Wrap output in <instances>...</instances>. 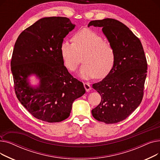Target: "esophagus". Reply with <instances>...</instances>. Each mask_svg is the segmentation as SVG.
I'll return each instance as SVG.
<instances>
[{"label":"esophagus","instance_id":"obj_1","mask_svg":"<svg viewBox=\"0 0 160 160\" xmlns=\"http://www.w3.org/2000/svg\"><path fill=\"white\" fill-rule=\"evenodd\" d=\"M83 86H84V88L86 89V91L87 92L89 91V90L91 89L90 85L88 83H83Z\"/></svg>","mask_w":160,"mask_h":160}]
</instances>
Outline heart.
<instances>
[{
  "label": "heart",
  "mask_w": 160,
  "mask_h": 160,
  "mask_svg": "<svg viewBox=\"0 0 160 160\" xmlns=\"http://www.w3.org/2000/svg\"><path fill=\"white\" fill-rule=\"evenodd\" d=\"M72 42L63 40L60 51L65 66L74 72L81 62L83 65L80 77L83 79L105 77L112 69L115 62V52L112 45L104 42L103 38L89 29L77 32Z\"/></svg>",
  "instance_id": "b5f03b06"
}]
</instances>
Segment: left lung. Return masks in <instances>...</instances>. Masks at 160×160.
<instances>
[{
	"instance_id": "obj_1",
	"label": "left lung",
	"mask_w": 160,
	"mask_h": 160,
	"mask_svg": "<svg viewBox=\"0 0 160 160\" xmlns=\"http://www.w3.org/2000/svg\"><path fill=\"white\" fill-rule=\"evenodd\" d=\"M101 27L115 52L112 69L93 88L101 102L91 111L93 117L106 124L124 120L141 104L147 72V62L139 39L121 22L107 18L92 21L88 27Z\"/></svg>"
}]
</instances>
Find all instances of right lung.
<instances>
[{
	"mask_svg": "<svg viewBox=\"0 0 160 160\" xmlns=\"http://www.w3.org/2000/svg\"><path fill=\"white\" fill-rule=\"evenodd\" d=\"M75 27L63 17L40 19L17 39L11 60L15 94L36 118L61 122L70 115L74 100L86 93L83 83L69 72L60 51L63 38ZM40 80L35 87L28 77Z\"/></svg>",
	"mask_w": 160,
	"mask_h": 160,
	"instance_id": "right-lung-1",
	"label": "right lung"
}]
</instances>
